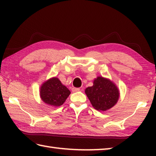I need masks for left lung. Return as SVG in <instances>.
<instances>
[{
    "label": "left lung",
    "instance_id": "obj_1",
    "mask_svg": "<svg viewBox=\"0 0 156 156\" xmlns=\"http://www.w3.org/2000/svg\"><path fill=\"white\" fill-rule=\"evenodd\" d=\"M70 94V91L57 77H53L44 82L40 89L42 100L54 107L61 106Z\"/></svg>",
    "mask_w": 156,
    "mask_h": 156
}]
</instances>
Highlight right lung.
<instances>
[{
	"label": "right lung",
	"instance_id": "1",
	"mask_svg": "<svg viewBox=\"0 0 156 156\" xmlns=\"http://www.w3.org/2000/svg\"><path fill=\"white\" fill-rule=\"evenodd\" d=\"M85 94L92 106L98 111H106L117 103L119 90L109 79L98 76L94 81V85L85 89Z\"/></svg>",
	"mask_w": 156,
	"mask_h": 156
}]
</instances>
